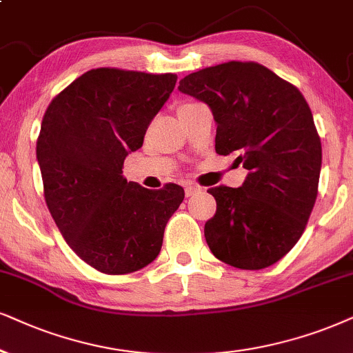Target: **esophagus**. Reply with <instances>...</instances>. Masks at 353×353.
<instances>
[{"label":"esophagus","instance_id":"esophagus-1","mask_svg":"<svg viewBox=\"0 0 353 353\" xmlns=\"http://www.w3.org/2000/svg\"><path fill=\"white\" fill-rule=\"evenodd\" d=\"M200 190H202V189H200L199 185H192V184L185 185V195H187V197H192V195H195Z\"/></svg>","mask_w":353,"mask_h":353}]
</instances>
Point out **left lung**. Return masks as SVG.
<instances>
[{"instance_id": "8db88e82", "label": "left lung", "mask_w": 353, "mask_h": 353, "mask_svg": "<svg viewBox=\"0 0 353 353\" xmlns=\"http://www.w3.org/2000/svg\"><path fill=\"white\" fill-rule=\"evenodd\" d=\"M179 91L205 102L216 123L218 154L248 169L238 189H208L216 213L205 223L213 256L244 270L265 269L301 238L313 212L323 150L298 89L254 61L195 71Z\"/></svg>"}]
</instances>
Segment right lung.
Listing matches in <instances>:
<instances>
[{"instance_id":"1","label":"right lung","mask_w":353,"mask_h":353,"mask_svg":"<svg viewBox=\"0 0 353 353\" xmlns=\"http://www.w3.org/2000/svg\"><path fill=\"white\" fill-rule=\"evenodd\" d=\"M176 81L172 73L91 70L43 115L37 161L47 207L68 246L102 274H132L151 264L184 200L181 185L150 190L127 182L122 171Z\"/></svg>"}]
</instances>
